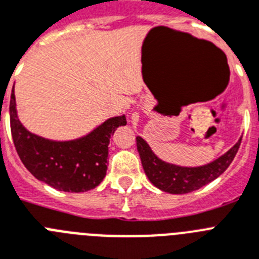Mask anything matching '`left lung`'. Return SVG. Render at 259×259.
Masks as SVG:
<instances>
[{"instance_id":"8db88e82","label":"left lung","mask_w":259,"mask_h":259,"mask_svg":"<svg viewBox=\"0 0 259 259\" xmlns=\"http://www.w3.org/2000/svg\"><path fill=\"white\" fill-rule=\"evenodd\" d=\"M240 143L241 138L226 154L204 165L183 167L161 160L160 157L155 155L145 139L137 137V150L139 152L146 176L151 181L152 185L170 194H186L194 192L218 179L229 167V164L232 163Z\"/></svg>"}]
</instances>
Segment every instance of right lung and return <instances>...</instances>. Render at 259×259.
Segmentation results:
<instances>
[{
  "label": "right lung",
  "mask_w": 259,
  "mask_h": 259,
  "mask_svg": "<svg viewBox=\"0 0 259 259\" xmlns=\"http://www.w3.org/2000/svg\"><path fill=\"white\" fill-rule=\"evenodd\" d=\"M125 125L122 114L108 118L79 138H44L23 126L18 117L14 87L11 90L10 126L18 155L32 176L60 192H89L102 183L107 173L111 136Z\"/></svg>",
  "instance_id": "obj_1"
}]
</instances>
